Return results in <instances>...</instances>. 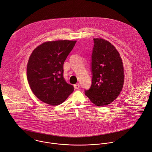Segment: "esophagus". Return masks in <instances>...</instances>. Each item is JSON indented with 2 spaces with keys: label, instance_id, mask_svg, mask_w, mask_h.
<instances>
[{
  "label": "esophagus",
  "instance_id": "esophagus-1",
  "mask_svg": "<svg viewBox=\"0 0 152 152\" xmlns=\"http://www.w3.org/2000/svg\"><path fill=\"white\" fill-rule=\"evenodd\" d=\"M74 88H75L76 89H79V88H80V85H79V83L75 84V85H74Z\"/></svg>",
  "mask_w": 152,
  "mask_h": 152
}]
</instances>
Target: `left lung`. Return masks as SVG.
Returning <instances> with one entry per match:
<instances>
[{
  "label": "left lung",
  "mask_w": 152,
  "mask_h": 152,
  "mask_svg": "<svg viewBox=\"0 0 152 152\" xmlns=\"http://www.w3.org/2000/svg\"><path fill=\"white\" fill-rule=\"evenodd\" d=\"M93 40L92 84L85 94L95 105L104 106L113 102L122 89L124 66L119 52L111 43L101 38Z\"/></svg>",
  "instance_id": "8db88e82"
}]
</instances>
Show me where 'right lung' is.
Instances as JSON below:
<instances>
[{
	"mask_svg": "<svg viewBox=\"0 0 152 152\" xmlns=\"http://www.w3.org/2000/svg\"><path fill=\"white\" fill-rule=\"evenodd\" d=\"M76 41L46 42L35 48L30 56L27 75L33 94L45 103L61 104L74 90L63 77V64Z\"/></svg>",
	"mask_w": 152,
	"mask_h": 152,
	"instance_id": "1",
	"label": "right lung"
}]
</instances>
